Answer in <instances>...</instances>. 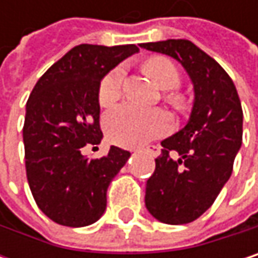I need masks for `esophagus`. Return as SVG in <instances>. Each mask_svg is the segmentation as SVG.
I'll return each instance as SVG.
<instances>
[{"label": "esophagus", "mask_w": 258, "mask_h": 258, "mask_svg": "<svg viewBox=\"0 0 258 258\" xmlns=\"http://www.w3.org/2000/svg\"><path fill=\"white\" fill-rule=\"evenodd\" d=\"M140 151H145V152H148V154L157 157V155H160V152H161V146H158V145H149V146H146V148H143V149H140Z\"/></svg>", "instance_id": "obj_1"}]
</instances>
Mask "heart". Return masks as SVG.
<instances>
[{"instance_id": "obj_1", "label": "heart", "mask_w": 258, "mask_h": 258, "mask_svg": "<svg viewBox=\"0 0 258 258\" xmlns=\"http://www.w3.org/2000/svg\"><path fill=\"white\" fill-rule=\"evenodd\" d=\"M145 73L163 89H173L180 83V73L173 61L166 56H151L143 62ZM122 67H115L98 86L101 107L113 106L122 97ZM166 98L175 106L183 107L186 100L179 92H167ZM172 128V118L163 109H142L134 104H122L110 110L104 118V130L109 139L122 146H139L166 134Z\"/></svg>"}]
</instances>
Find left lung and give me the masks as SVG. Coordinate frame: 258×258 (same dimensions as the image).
<instances>
[{
    "label": "left lung",
    "mask_w": 258,
    "mask_h": 258,
    "mask_svg": "<svg viewBox=\"0 0 258 258\" xmlns=\"http://www.w3.org/2000/svg\"><path fill=\"white\" fill-rule=\"evenodd\" d=\"M178 59L194 85L189 121L161 142V155L146 182L145 205L166 224H188L215 202L233 172L242 145V106L226 70L189 40L142 43Z\"/></svg>",
    "instance_id": "1"
}]
</instances>
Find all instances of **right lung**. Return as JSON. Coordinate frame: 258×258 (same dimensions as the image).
Masks as SVG:
<instances>
[{
  "instance_id": "1",
  "label": "right lung",
  "mask_w": 258,
  "mask_h": 258,
  "mask_svg": "<svg viewBox=\"0 0 258 258\" xmlns=\"http://www.w3.org/2000/svg\"><path fill=\"white\" fill-rule=\"evenodd\" d=\"M139 52L136 44H79L35 83L26 101L24 145L29 189L52 221L67 227L95 223L106 211L107 188L130 158L112 146L103 158L82 148L98 145V86L113 67Z\"/></svg>"
}]
</instances>
